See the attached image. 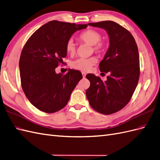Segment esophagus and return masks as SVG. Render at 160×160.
Here are the masks:
<instances>
[{"instance_id": "1", "label": "esophagus", "mask_w": 160, "mask_h": 160, "mask_svg": "<svg viewBox=\"0 0 160 160\" xmlns=\"http://www.w3.org/2000/svg\"><path fill=\"white\" fill-rule=\"evenodd\" d=\"M82 75H83V78H85V76H86V74H85V72H82Z\"/></svg>"}]
</instances>
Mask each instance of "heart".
I'll list each match as a JSON object with an SVG mask.
<instances>
[{"instance_id": "obj_1", "label": "heart", "mask_w": 160, "mask_h": 160, "mask_svg": "<svg viewBox=\"0 0 160 160\" xmlns=\"http://www.w3.org/2000/svg\"><path fill=\"white\" fill-rule=\"evenodd\" d=\"M102 39L101 33L94 29H87L82 32L79 36V40L85 44L92 46L93 50L96 53L101 54L105 51L106 45L103 42H100ZM66 50L67 52L73 55L76 52V47L75 43L72 39L68 40L66 44ZM98 60L96 57H92L88 58H78L72 62V67L75 69L81 71H89L93 65L96 64Z\"/></svg>"}]
</instances>
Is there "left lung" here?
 Returning <instances> with one entry per match:
<instances>
[{
  "label": "left lung",
  "mask_w": 160,
  "mask_h": 160,
  "mask_svg": "<svg viewBox=\"0 0 160 160\" xmlns=\"http://www.w3.org/2000/svg\"><path fill=\"white\" fill-rule=\"evenodd\" d=\"M104 29L108 34L110 46L99 67L110 75L103 81L93 74H88L90 86L86 97L93 108L103 114H111L122 109L130 101L140 75L137 45L127 29L112 21L89 23Z\"/></svg>",
  "instance_id": "obj_1"
}]
</instances>
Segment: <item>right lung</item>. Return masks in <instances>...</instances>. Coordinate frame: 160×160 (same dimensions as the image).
I'll list each match as a JSON object with an SVG mask.
<instances>
[{"mask_svg":"<svg viewBox=\"0 0 160 160\" xmlns=\"http://www.w3.org/2000/svg\"><path fill=\"white\" fill-rule=\"evenodd\" d=\"M87 24L51 21L37 29L23 47L19 59L21 87L36 108L54 113L65 106L71 94L83 78L79 71L68 69L65 75L55 69L67 57L66 44Z\"/></svg>","mask_w":160,"mask_h":160,"instance_id":"1","label":"right lung"}]
</instances>
